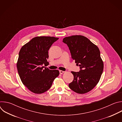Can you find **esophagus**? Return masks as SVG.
<instances>
[{"label": "esophagus", "mask_w": 122, "mask_h": 122, "mask_svg": "<svg viewBox=\"0 0 122 122\" xmlns=\"http://www.w3.org/2000/svg\"><path fill=\"white\" fill-rule=\"evenodd\" d=\"M59 72H60V74H63V73H64V72H65V71H59Z\"/></svg>", "instance_id": "obj_1"}]
</instances>
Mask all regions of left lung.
<instances>
[{
  "mask_svg": "<svg viewBox=\"0 0 122 122\" xmlns=\"http://www.w3.org/2000/svg\"><path fill=\"white\" fill-rule=\"evenodd\" d=\"M63 42L68 46L72 58L81 69L79 72H71L74 79L68 84L69 87L80 94L90 91L98 83L103 71L98 47L81 35L66 37Z\"/></svg>",
  "mask_w": 122,
  "mask_h": 122,
  "instance_id": "1",
  "label": "left lung"
}]
</instances>
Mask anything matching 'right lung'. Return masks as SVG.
<instances>
[{"label":"right lung","mask_w":122,"mask_h":122,"mask_svg":"<svg viewBox=\"0 0 122 122\" xmlns=\"http://www.w3.org/2000/svg\"><path fill=\"white\" fill-rule=\"evenodd\" d=\"M59 38L41 36L33 38L21 48L17 68L22 83L32 92L40 94L48 90L59 75L56 69L50 70L48 51Z\"/></svg>","instance_id":"right-lung-1"}]
</instances>
